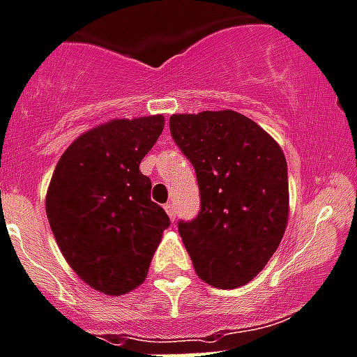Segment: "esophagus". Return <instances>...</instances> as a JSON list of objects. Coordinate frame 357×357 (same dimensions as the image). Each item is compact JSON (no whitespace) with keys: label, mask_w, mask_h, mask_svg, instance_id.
Here are the masks:
<instances>
[{"label":"esophagus","mask_w":357,"mask_h":357,"mask_svg":"<svg viewBox=\"0 0 357 357\" xmlns=\"http://www.w3.org/2000/svg\"><path fill=\"white\" fill-rule=\"evenodd\" d=\"M165 210H166V213L169 215V219L175 220V205H173V203H166Z\"/></svg>","instance_id":"1"}]
</instances>
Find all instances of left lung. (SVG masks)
<instances>
[{
	"instance_id": "obj_1",
	"label": "left lung",
	"mask_w": 357,
	"mask_h": 357,
	"mask_svg": "<svg viewBox=\"0 0 357 357\" xmlns=\"http://www.w3.org/2000/svg\"><path fill=\"white\" fill-rule=\"evenodd\" d=\"M172 138L196 169L202 208L178 233L203 282H250L282 240L289 215L287 162L266 131L233 110L175 114Z\"/></svg>"
}]
</instances>
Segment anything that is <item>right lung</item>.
I'll return each mask as SVG.
<instances>
[{"instance_id":"obj_1","label":"right lung","mask_w":357,"mask_h":357,"mask_svg":"<svg viewBox=\"0 0 357 357\" xmlns=\"http://www.w3.org/2000/svg\"><path fill=\"white\" fill-rule=\"evenodd\" d=\"M162 128V115L112 119L80 135L50 178L45 210L54 238L71 270L108 296L144 282L169 226L140 172Z\"/></svg>"}]
</instances>
